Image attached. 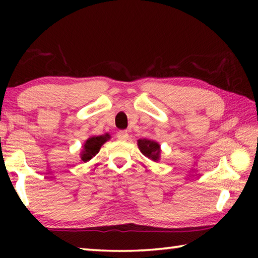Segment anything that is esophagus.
Segmentation results:
<instances>
[{
	"instance_id": "obj_1",
	"label": "esophagus",
	"mask_w": 258,
	"mask_h": 258,
	"mask_svg": "<svg viewBox=\"0 0 258 258\" xmlns=\"http://www.w3.org/2000/svg\"><path fill=\"white\" fill-rule=\"evenodd\" d=\"M117 138H118L120 141H126V140L128 139V133L126 132V131H119V132L117 133Z\"/></svg>"
}]
</instances>
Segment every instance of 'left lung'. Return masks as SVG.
<instances>
[{
    "label": "left lung",
    "mask_w": 258,
    "mask_h": 258,
    "mask_svg": "<svg viewBox=\"0 0 258 258\" xmlns=\"http://www.w3.org/2000/svg\"><path fill=\"white\" fill-rule=\"evenodd\" d=\"M138 147L140 151L148 158L152 159L154 161H158L160 157V146L158 142L154 141V140L148 139H140L138 140Z\"/></svg>",
    "instance_id": "obj_1"
}]
</instances>
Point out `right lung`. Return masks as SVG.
Here are the masks:
<instances>
[{"label": "right lung", "mask_w": 258, "mask_h": 258, "mask_svg": "<svg viewBox=\"0 0 258 258\" xmlns=\"http://www.w3.org/2000/svg\"><path fill=\"white\" fill-rule=\"evenodd\" d=\"M109 139H110V135L109 134L99 135V137H92L87 139L84 143V147H83L81 159L84 161V163L89 161L90 159H92L93 157L98 154L100 148H101L103 143L107 142Z\"/></svg>", "instance_id": "right-lung-1"}]
</instances>
